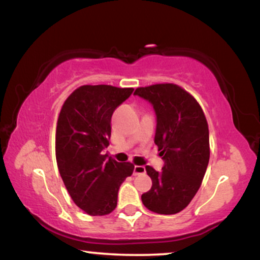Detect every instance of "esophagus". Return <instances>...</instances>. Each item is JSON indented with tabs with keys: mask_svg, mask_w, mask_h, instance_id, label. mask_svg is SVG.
Listing matches in <instances>:
<instances>
[{
	"mask_svg": "<svg viewBox=\"0 0 260 260\" xmlns=\"http://www.w3.org/2000/svg\"><path fill=\"white\" fill-rule=\"evenodd\" d=\"M145 173V167L143 166H135L134 168V175H141V174Z\"/></svg>",
	"mask_w": 260,
	"mask_h": 260,
	"instance_id": "34e87169",
	"label": "esophagus"
}]
</instances>
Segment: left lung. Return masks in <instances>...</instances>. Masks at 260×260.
<instances>
[{
    "mask_svg": "<svg viewBox=\"0 0 260 260\" xmlns=\"http://www.w3.org/2000/svg\"><path fill=\"white\" fill-rule=\"evenodd\" d=\"M156 113L155 144L165 166L145 167L152 181L142 202L157 214H176L187 207L204 180L209 161V131L205 113L193 95L175 84L138 87Z\"/></svg>",
    "mask_w": 260,
    "mask_h": 260,
    "instance_id": "obj_1",
    "label": "left lung"
}]
</instances>
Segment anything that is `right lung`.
Wrapping results in <instances>:
<instances>
[{
  "mask_svg": "<svg viewBox=\"0 0 260 260\" xmlns=\"http://www.w3.org/2000/svg\"><path fill=\"white\" fill-rule=\"evenodd\" d=\"M134 88L84 85L69 95L60 111L55 156L71 198L88 215L110 214L117 206L120 184L135 166L108 157L111 117Z\"/></svg>",
  "mask_w": 260,
  "mask_h": 260,
  "instance_id": "add662e5",
  "label": "right lung"
}]
</instances>
